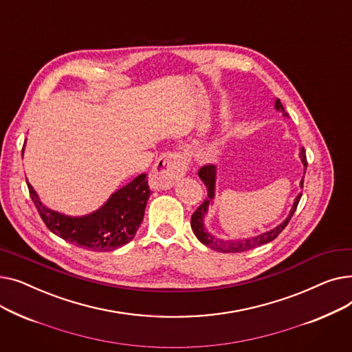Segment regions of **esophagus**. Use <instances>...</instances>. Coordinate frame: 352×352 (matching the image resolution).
I'll list each match as a JSON object with an SVG mask.
<instances>
[{
	"label": "esophagus",
	"mask_w": 352,
	"mask_h": 352,
	"mask_svg": "<svg viewBox=\"0 0 352 352\" xmlns=\"http://www.w3.org/2000/svg\"><path fill=\"white\" fill-rule=\"evenodd\" d=\"M188 160L181 153H165L155 162L150 174V186L154 190H168L187 173Z\"/></svg>",
	"instance_id": "esophagus-1"
}]
</instances>
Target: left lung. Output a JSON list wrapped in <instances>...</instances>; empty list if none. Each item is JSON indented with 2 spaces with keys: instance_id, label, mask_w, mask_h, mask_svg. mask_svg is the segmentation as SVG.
<instances>
[{
  "instance_id": "left-lung-1",
  "label": "left lung",
  "mask_w": 352,
  "mask_h": 352,
  "mask_svg": "<svg viewBox=\"0 0 352 352\" xmlns=\"http://www.w3.org/2000/svg\"><path fill=\"white\" fill-rule=\"evenodd\" d=\"M275 109L276 111H283L284 116H287L285 109H284V107H283V104H281V101L278 98L275 100ZM300 158H301V161L304 164V168L307 170V155H305L304 148H301ZM304 174H305V171H304ZM198 177L201 178L202 182L206 184V187L208 190V198H206V201L202 202V204L192 214V217H191V228H192L195 236L199 239V243H202L204 245H207L211 250L218 251V252H244V251L256 248V247H260V245H264L267 243H271L272 239H275L276 236H278L283 232V230L288 226L289 219L294 215L295 210H297V206H298V202H300L301 195H302V192H300L298 197L295 198L289 215L287 217V219L284 221V223H281L280 226H276L275 228H272V230H270V231H267L264 234L252 236V238L231 239V241H224V239H218V238L212 236L206 230V227H204V218H206V215L208 212L210 204H212V199H214V195H215V178H217L215 165L207 164L204 166H201L199 171H198ZM300 186H301V188L304 187V178L301 179Z\"/></svg>"
}]
</instances>
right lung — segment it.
<instances>
[{
  "instance_id": "1",
  "label": "right lung",
  "mask_w": 352,
  "mask_h": 352,
  "mask_svg": "<svg viewBox=\"0 0 352 352\" xmlns=\"http://www.w3.org/2000/svg\"><path fill=\"white\" fill-rule=\"evenodd\" d=\"M28 191L51 232L74 245L100 252L114 251L131 241L142 223L151 194L146 174H140L111 195L100 210L84 217H68L43 206L30 182Z\"/></svg>"
}]
</instances>
